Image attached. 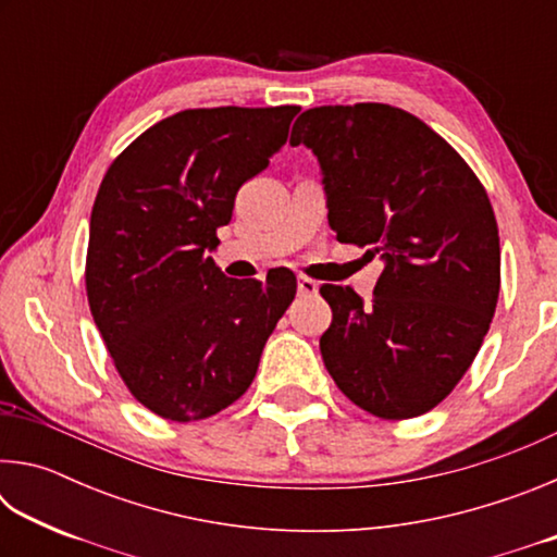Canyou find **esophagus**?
Instances as JSON below:
<instances>
[{
  "label": "esophagus",
  "instance_id": "34e87169",
  "mask_svg": "<svg viewBox=\"0 0 557 557\" xmlns=\"http://www.w3.org/2000/svg\"><path fill=\"white\" fill-rule=\"evenodd\" d=\"M297 292H299V295H305V297H312L319 292V282L312 280V277L301 275V277H297Z\"/></svg>",
  "mask_w": 557,
  "mask_h": 557
}]
</instances>
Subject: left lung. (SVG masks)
<instances>
[{"mask_svg":"<svg viewBox=\"0 0 557 557\" xmlns=\"http://www.w3.org/2000/svg\"><path fill=\"white\" fill-rule=\"evenodd\" d=\"M289 145L319 159L336 240L383 260L371 301L319 289L332 307L326 371L375 418H418L461 381L492 324L502 250L484 186L435 129L383 102L305 110Z\"/></svg>","mask_w":557,"mask_h":557,"instance_id":"8db88e82","label":"left lung"}]
</instances>
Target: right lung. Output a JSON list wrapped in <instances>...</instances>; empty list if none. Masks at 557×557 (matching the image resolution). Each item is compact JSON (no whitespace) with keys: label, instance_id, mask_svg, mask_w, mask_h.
<instances>
[{"label":"right lung","instance_id":"obj_1","mask_svg":"<svg viewBox=\"0 0 557 557\" xmlns=\"http://www.w3.org/2000/svg\"><path fill=\"white\" fill-rule=\"evenodd\" d=\"M297 106L184 110L143 132L98 188L86 289L112 363L172 422L211 418L250 388L292 305L295 272L225 277L211 258L238 188L287 143Z\"/></svg>","mask_w":557,"mask_h":557}]
</instances>
